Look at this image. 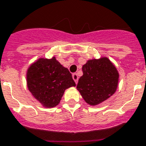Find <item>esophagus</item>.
<instances>
[{
	"label": "esophagus",
	"mask_w": 146,
	"mask_h": 146,
	"mask_svg": "<svg viewBox=\"0 0 146 146\" xmlns=\"http://www.w3.org/2000/svg\"><path fill=\"white\" fill-rule=\"evenodd\" d=\"M78 75L76 74V73H73V80L75 81V83L76 84H77V81H78Z\"/></svg>",
	"instance_id": "34e87169"
}]
</instances>
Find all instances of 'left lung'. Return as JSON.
Returning <instances> with one entry per match:
<instances>
[{
	"mask_svg": "<svg viewBox=\"0 0 146 146\" xmlns=\"http://www.w3.org/2000/svg\"><path fill=\"white\" fill-rule=\"evenodd\" d=\"M82 70L76 88L87 104L97 105L114 94L119 75L108 58L89 60Z\"/></svg>",
	"mask_w": 146,
	"mask_h": 146,
	"instance_id": "obj_1",
	"label": "left lung"
}]
</instances>
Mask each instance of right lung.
Returning a JSON list of instances; mask_svg holds the SVG:
<instances>
[{
	"label": "right lung",
	"mask_w": 146,
	"mask_h": 146,
	"mask_svg": "<svg viewBox=\"0 0 146 146\" xmlns=\"http://www.w3.org/2000/svg\"><path fill=\"white\" fill-rule=\"evenodd\" d=\"M27 84L34 98L48 108L56 106L65 90L76 86L69 70L55 57L33 63L28 70Z\"/></svg>",
	"instance_id": "right-lung-1"
}]
</instances>
